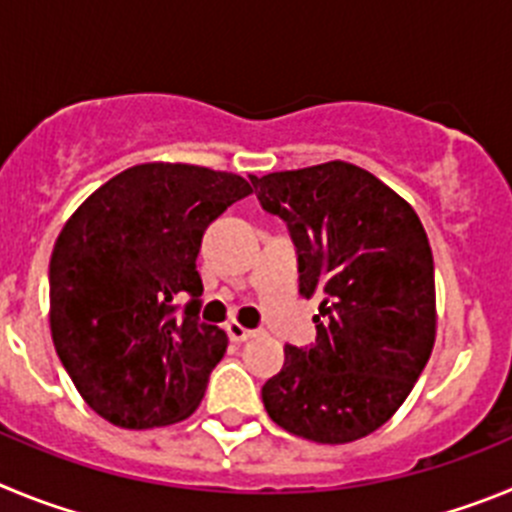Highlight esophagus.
Segmentation results:
<instances>
[{
    "label": "esophagus",
    "instance_id": "34e87169",
    "mask_svg": "<svg viewBox=\"0 0 512 512\" xmlns=\"http://www.w3.org/2000/svg\"><path fill=\"white\" fill-rule=\"evenodd\" d=\"M228 333H230V338H233V341H248V338H253L256 336V330H251V328H243V325H238V323H230L228 325Z\"/></svg>",
    "mask_w": 512,
    "mask_h": 512
}]
</instances>
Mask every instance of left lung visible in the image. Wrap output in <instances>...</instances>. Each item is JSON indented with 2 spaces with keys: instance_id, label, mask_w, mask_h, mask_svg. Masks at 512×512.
Masks as SVG:
<instances>
[{
  "instance_id": "obj_1",
  "label": "left lung",
  "mask_w": 512,
  "mask_h": 512,
  "mask_svg": "<svg viewBox=\"0 0 512 512\" xmlns=\"http://www.w3.org/2000/svg\"><path fill=\"white\" fill-rule=\"evenodd\" d=\"M297 251L300 295L320 297L310 346H284L261 387L269 418L315 443H348L392 418L436 341V279L413 207L346 161L251 176Z\"/></svg>"
}]
</instances>
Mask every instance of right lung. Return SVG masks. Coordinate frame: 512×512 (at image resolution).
<instances>
[{"label": "right lung", "instance_id": "add662e5", "mask_svg": "<svg viewBox=\"0 0 512 512\" xmlns=\"http://www.w3.org/2000/svg\"><path fill=\"white\" fill-rule=\"evenodd\" d=\"M251 192L228 171L140 164L63 225L48 274L53 343L81 397L112 425L179 423L205 397L228 336L200 320L197 253L207 225Z\"/></svg>", "mask_w": 512, "mask_h": 512}]
</instances>
